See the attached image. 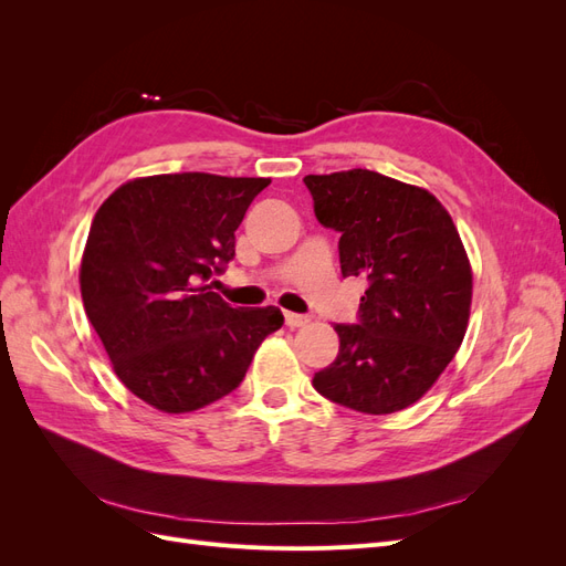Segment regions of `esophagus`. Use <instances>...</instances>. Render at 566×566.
I'll return each instance as SVG.
<instances>
[{
	"label": "esophagus",
	"instance_id": "1",
	"mask_svg": "<svg viewBox=\"0 0 566 566\" xmlns=\"http://www.w3.org/2000/svg\"><path fill=\"white\" fill-rule=\"evenodd\" d=\"M312 318L304 316V314H295V312H285V325L290 328H300V325H306Z\"/></svg>",
	"mask_w": 566,
	"mask_h": 566
}]
</instances>
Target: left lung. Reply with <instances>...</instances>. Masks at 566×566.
Segmentation results:
<instances>
[{"mask_svg": "<svg viewBox=\"0 0 566 566\" xmlns=\"http://www.w3.org/2000/svg\"><path fill=\"white\" fill-rule=\"evenodd\" d=\"M318 224L339 233L342 276H364L356 323H335L337 358L321 397L387 416L416 403L465 337L472 271L443 205L370 169L304 177Z\"/></svg>", "mask_w": 566, "mask_h": 566, "instance_id": "left-lung-1", "label": "left lung"}]
</instances>
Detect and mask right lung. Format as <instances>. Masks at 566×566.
I'll list each match as a JSON object with an SVG mask.
<instances>
[{
  "label": "right lung",
  "instance_id": "1",
  "mask_svg": "<svg viewBox=\"0 0 566 566\" xmlns=\"http://www.w3.org/2000/svg\"><path fill=\"white\" fill-rule=\"evenodd\" d=\"M271 179L202 172L134 179L101 205L84 248V312L117 378L165 413H188L243 382L276 306H231L212 276L235 254V229Z\"/></svg>",
  "mask_w": 566,
  "mask_h": 566
}]
</instances>
